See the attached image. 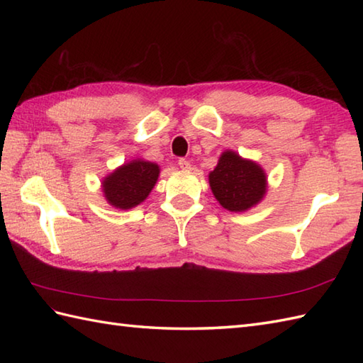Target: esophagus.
I'll return each instance as SVG.
<instances>
[{
	"label": "esophagus",
	"mask_w": 363,
	"mask_h": 363,
	"mask_svg": "<svg viewBox=\"0 0 363 363\" xmlns=\"http://www.w3.org/2000/svg\"><path fill=\"white\" fill-rule=\"evenodd\" d=\"M177 165H179V168L182 169V172H190V162L186 160V159H179V162H177Z\"/></svg>",
	"instance_id": "34e87169"
}]
</instances>
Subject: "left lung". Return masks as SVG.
I'll return each instance as SVG.
<instances>
[{"mask_svg": "<svg viewBox=\"0 0 363 363\" xmlns=\"http://www.w3.org/2000/svg\"><path fill=\"white\" fill-rule=\"evenodd\" d=\"M209 186L215 199L229 212H246L267 195V173L256 160L226 150L209 173Z\"/></svg>", "mask_w": 363, "mask_h": 363, "instance_id": "obj_1", "label": "left lung"}]
</instances>
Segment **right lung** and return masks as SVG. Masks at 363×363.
<instances>
[{"label":"right lung","instance_id":"right-lung-1","mask_svg":"<svg viewBox=\"0 0 363 363\" xmlns=\"http://www.w3.org/2000/svg\"><path fill=\"white\" fill-rule=\"evenodd\" d=\"M160 167L145 159H133L106 174L101 190L107 204L115 209L128 211L142 204L156 186Z\"/></svg>","mask_w":363,"mask_h":363}]
</instances>
